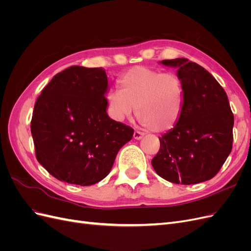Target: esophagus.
Here are the masks:
<instances>
[{"mask_svg":"<svg viewBox=\"0 0 251 251\" xmlns=\"http://www.w3.org/2000/svg\"><path fill=\"white\" fill-rule=\"evenodd\" d=\"M144 136V133H142V132H140V131H135L134 132V138L135 139H137V140H139V139H141L142 137Z\"/></svg>","mask_w":251,"mask_h":251,"instance_id":"obj_1","label":"esophagus"}]
</instances>
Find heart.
Here are the masks:
<instances>
[{"instance_id": "b5f03b06", "label": "heart", "mask_w": 251, "mask_h": 251, "mask_svg": "<svg viewBox=\"0 0 251 251\" xmlns=\"http://www.w3.org/2000/svg\"><path fill=\"white\" fill-rule=\"evenodd\" d=\"M120 89L108 93L112 114L117 120L136 115L153 132H166L176 126L183 109V83L177 74L137 66L119 78Z\"/></svg>"}]
</instances>
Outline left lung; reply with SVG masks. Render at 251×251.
Returning a JSON list of instances; mask_svg holds the SVG:
<instances>
[{
  "instance_id": "left-lung-1",
  "label": "left lung",
  "mask_w": 251,
  "mask_h": 251,
  "mask_svg": "<svg viewBox=\"0 0 251 251\" xmlns=\"http://www.w3.org/2000/svg\"><path fill=\"white\" fill-rule=\"evenodd\" d=\"M178 68L184 98L181 116L160 140L151 160L161 178L176 184H196L214 178L232 149L233 114L221 85L187 58L164 59Z\"/></svg>"
}]
</instances>
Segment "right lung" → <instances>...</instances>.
Masks as SVG:
<instances>
[{"label": "right lung", "mask_w": 251, "mask_h": 251, "mask_svg": "<svg viewBox=\"0 0 251 251\" xmlns=\"http://www.w3.org/2000/svg\"><path fill=\"white\" fill-rule=\"evenodd\" d=\"M108 76L102 68L72 66L57 73L34 104L35 156L59 181L92 185L108 176L134 130L107 114Z\"/></svg>", "instance_id": "1"}]
</instances>
